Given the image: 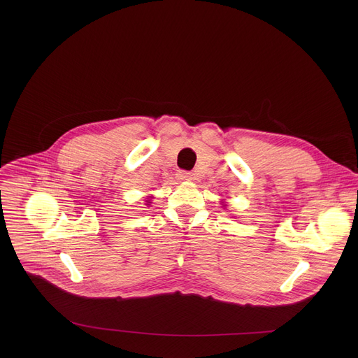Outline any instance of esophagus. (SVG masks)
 Listing matches in <instances>:
<instances>
[{"label":"esophagus","instance_id":"34e87169","mask_svg":"<svg viewBox=\"0 0 358 358\" xmlns=\"http://www.w3.org/2000/svg\"><path fill=\"white\" fill-rule=\"evenodd\" d=\"M178 177H180V180H182V181H191V180H192V174L188 173V171H180V173H178Z\"/></svg>","mask_w":358,"mask_h":358}]
</instances>
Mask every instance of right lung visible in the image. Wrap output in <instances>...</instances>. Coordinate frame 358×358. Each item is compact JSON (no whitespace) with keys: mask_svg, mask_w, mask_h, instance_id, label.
<instances>
[{"mask_svg":"<svg viewBox=\"0 0 358 358\" xmlns=\"http://www.w3.org/2000/svg\"><path fill=\"white\" fill-rule=\"evenodd\" d=\"M145 202H148V203H147V206H150V203H151V202H150V201H145Z\"/></svg>","mask_w":358,"mask_h":358,"instance_id":"obj_1","label":"right lung"}]
</instances>
